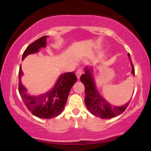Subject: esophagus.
<instances>
[{
	"instance_id": "obj_1",
	"label": "esophagus",
	"mask_w": 151,
	"mask_h": 151,
	"mask_svg": "<svg viewBox=\"0 0 151 151\" xmlns=\"http://www.w3.org/2000/svg\"><path fill=\"white\" fill-rule=\"evenodd\" d=\"M82 74H83V71L81 70H80V69H79V70H78L77 72H76V75H77V77L78 79H79V78H80L81 75Z\"/></svg>"
}]
</instances>
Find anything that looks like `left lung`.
Masks as SVG:
<instances>
[{
	"mask_svg": "<svg viewBox=\"0 0 151 151\" xmlns=\"http://www.w3.org/2000/svg\"><path fill=\"white\" fill-rule=\"evenodd\" d=\"M128 56L131 61L129 53L128 54ZM131 64L132 66L131 73L135 75L134 67L132 62ZM84 71L85 74L81 76L80 80L85 87V104L89 111L93 115L101 119H111L122 114L128 107L130 101L121 106H116L110 104L108 101L100 96L99 93L96 90L94 80L91 74V68L86 67Z\"/></svg>",
	"mask_w": 151,
	"mask_h": 151,
	"instance_id": "left-lung-1",
	"label": "left lung"
}]
</instances>
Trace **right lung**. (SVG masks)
I'll return each mask as SVG.
<instances>
[{
    "label": "right lung",
    "mask_w": 151,
    "mask_h": 151,
    "mask_svg": "<svg viewBox=\"0 0 151 151\" xmlns=\"http://www.w3.org/2000/svg\"><path fill=\"white\" fill-rule=\"evenodd\" d=\"M47 37V36H42L28 45L23 52L22 60H24L27 55L37 52L40 48L45 47L46 46ZM22 74L23 73L20 67L18 74V91L22 101L33 115L46 119L55 118L62 113L67 103L71 88L77 80L74 72L62 74L50 91L44 94L32 96L27 92L26 88L22 85L21 82Z\"/></svg>",
    "instance_id": "1"
}]
</instances>
